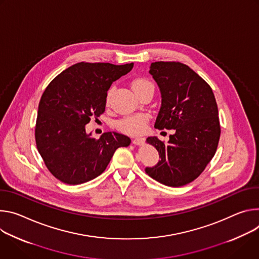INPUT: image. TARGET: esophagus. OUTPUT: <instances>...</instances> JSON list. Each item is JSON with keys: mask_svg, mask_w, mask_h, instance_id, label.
I'll use <instances>...</instances> for the list:
<instances>
[{"mask_svg": "<svg viewBox=\"0 0 259 259\" xmlns=\"http://www.w3.org/2000/svg\"><path fill=\"white\" fill-rule=\"evenodd\" d=\"M142 142H143L142 138H134L133 139V144L134 145H141Z\"/></svg>", "mask_w": 259, "mask_h": 259, "instance_id": "obj_1", "label": "esophagus"}]
</instances>
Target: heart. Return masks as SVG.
<instances>
[{"instance_id": "heart-1", "label": "heart", "mask_w": 259, "mask_h": 259, "mask_svg": "<svg viewBox=\"0 0 259 259\" xmlns=\"http://www.w3.org/2000/svg\"><path fill=\"white\" fill-rule=\"evenodd\" d=\"M132 88L134 92L138 95L145 90H149V89L153 90V84L146 78L139 77V78H135L132 81ZM110 95H111V90L108 92L107 100H109ZM146 122H147V118L146 116H144V115H135V116H130L118 121L117 126L123 133L139 134L145 128Z\"/></svg>"}]
</instances>
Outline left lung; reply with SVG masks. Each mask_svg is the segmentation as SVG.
I'll return each instance as SVG.
<instances>
[{"instance_id": "8db88e82", "label": "left lung", "mask_w": 259, "mask_h": 259, "mask_svg": "<svg viewBox=\"0 0 259 259\" xmlns=\"http://www.w3.org/2000/svg\"><path fill=\"white\" fill-rule=\"evenodd\" d=\"M149 73L161 95L154 127L175 134L167 143L157 137L146 139L160 160L145 170L161 184L180 187L202 174L216 152L220 138L216 100L210 85L184 64L152 63Z\"/></svg>"}]
</instances>
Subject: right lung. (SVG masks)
Returning a JSON list of instances; mask_svg holds the SVG:
<instances>
[{
    "label": "right lung",
    "instance_id": "right-lung-1",
    "mask_svg": "<svg viewBox=\"0 0 259 259\" xmlns=\"http://www.w3.org/2000/svg\"><path fill=\"white\" fill-rule=\"evenodd\" d=\"M133 67L134 63H78L49 83L39 103L35 137L56 179L70 185L91 181L106 169L117 148L131 144L127 136L116 132L104 133L97 140L85 125L105 112L110 86Z\"/></svg>",
    "mask_w": 259,
    "mask_h": 259
}]
</instances>
